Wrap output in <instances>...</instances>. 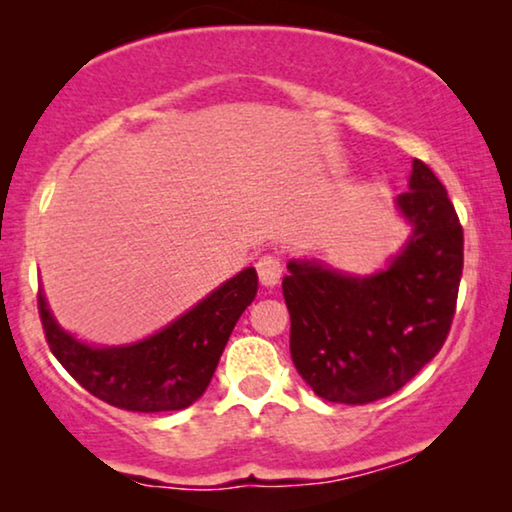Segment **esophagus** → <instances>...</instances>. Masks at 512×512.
Masks as SVG:
<instances>
[{
    "instance_id": "34e87169",
    "label": "esophagus",
    "mask_w": 512,
    "mask_h": 512,
    "mask_svg": "<svg viewBox=\"0 0 512 512\" xmlns=\"http://www.w3.org/2000/svg\"><path fill=\"white\" fill-rule=\"evenodd\" d=\"M256 272L263 286H275L279 282V277H282V261H279L277 256L265 254L256 261Z\"/></svg>"
}]
</instances>
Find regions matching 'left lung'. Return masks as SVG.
Here are the masks:
<instances>
[{"mask_svg": "<svg viewBox=\"0 0 512 512\" xmlns=\"http://www.w3.org/2000/svg\"><path fill=\"white\" fill-rule=\"evenodd\" d=\"M398 207L415 226L389 270L349 277L291 261L282 291L291 359L331 403L366 405L408 384L445 345L457 310L464 228L445 186L422 160Z\"/></svg>", "mask_w": 512, "mask_h": 512, "instance_id": "left-lung-1", "label": "left lung"}]
</instances>
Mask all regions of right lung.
<instances>
[{
	"mask_svg": "<svg viewBox=\"0 0 512 512\" xmlns=\"http://www.w3.org/2000/svg\"><path fill=\"white\" fill-rule=\"evenodd\" d=\"M256 289V270L247 268L153 338L104 349L83 345L62 331L41 291L37 305L48 347L83 389L121 410L170 412L188 408L205 394Z\"/></svg>",
	"mask_w": 512,
	"mask_h": 512,
	"instance_id": "1",
	"label": "right lung"
}]
</instances>
